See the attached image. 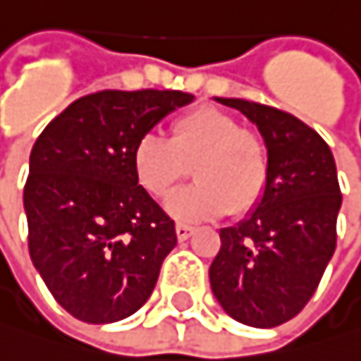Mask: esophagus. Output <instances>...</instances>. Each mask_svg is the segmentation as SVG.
<instances>
[{
  "label": "esophagus",
  "instance_id": "34e87169",
  "mask_svg": "<svg viewBox=\"0 0 361 361\" xmlns=\"http://www.w3.org/2000/svg\"><path fill=\"white\" fill-rule=\"evenodd\" d=\"M192 231H195V227H190V225H186V223H177V225H175L177 240H188L190 235H192Z\"/></svg>",
  "mask_w": 361,
  "mask_h": 361
}]
</instances>
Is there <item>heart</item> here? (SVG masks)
<instances>
[{"label":"heart","instance_id":"1","mask_svg":"<svg viewBox=\"0 0 361 361\" xmlns=\"http://www.w3.org/2000/svg\"><path fill=\"white\" fill-rule=\"evenodd\" d=\"M190 166L197 184L166 203V210L186 223L216 219L229 210L247 214L269 186L264 140L214 106L175 116L169 140L145 134L132 149L136 184L156 201L169 199Z\"/></svg>","mask_w":361,"mask_h":361}]
</instances>
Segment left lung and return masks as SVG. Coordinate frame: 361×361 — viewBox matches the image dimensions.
Here are the masks:
<instances>
[{"label":"left lung","instance_id":"1","mask_svg":"<svg viewBox=\"0 0 361 361\" xmlns=\"http://www.w3.org/2000/svg\"><path fill=\"white\" fill-rule=\"evenodd\" d=\"M255 123L269 151V186L253 210L221 229L210 286L243 325L269 329L295 318L316 293L336 251L342 205L327 142L283 110L214 97Z\"/></svg>","mask_w":361,"mask_h":361}]
</instances>
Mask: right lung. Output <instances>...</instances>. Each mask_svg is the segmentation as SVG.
<instances>
[{
  "label": "right lung",
  "mask_w": 361,
  "mask_h": 361,
  "mask_svg": "<svg viewBox=\"0 0 361 361\" xmlns=\"http://www.w3.org/2000/svg\"><path fill=\"white\" fill-rule=\"evenodd\" d=\"M192 99L154 88L92 92L36 138L23 190L30 255L54 299L78 321H123L154 293L177 233L136 184L132 149Z\"/></svg>",
  "instance_id": "obj_1"
}]
</instances>
